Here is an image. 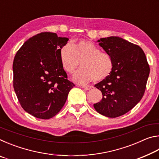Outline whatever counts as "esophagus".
<instances>
[{"label":"esophagus","mask_w":159,"mask_h":159,"mask_svg":"<svg viewBox=\"0 0 159 159\" xmlns=\"http://www.w3.org/2000/svg\"><path fill=\"white\" fill-rule=\"evenodd\" d=\"M83 88H84L86 90H89L90 89H92V87L91 86H82Z\"/></svg>","instance_id":"1"}]
</instances>
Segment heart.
<instances>
[{
    "instance_id": "obj_1",
    "label": "heart",
    "mask_w": 159,
    "mask_h": 159,
    "mask_svg": "<svg viewBox=\"0 0 159 159\" xmlns=\"http://www.w3.org/2000/svg\"><path fill=\"white\" fill-rule=\"evenodd\" d=\"M60 58L64 71L69 74L74 73L80 64L81 69L73 78L80 84L106 79L114 69V62L108 54L101 52L93 42L85 40L64 45Z\"/></svg>"
}]
</instances>
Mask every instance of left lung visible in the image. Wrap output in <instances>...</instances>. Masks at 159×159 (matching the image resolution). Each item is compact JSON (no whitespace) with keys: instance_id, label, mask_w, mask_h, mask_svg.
<instances>
[{"instance_id":"1","label":"left lung","mask_w":159,"mask_h":159,"mask_svg":"<svg viewBox=\"0 0 159 159\" xmlns=\"http://www.w3.org/2000/svg\"><path fill=\"white\" fill-rule=\"evenodd\" d=\"M98 42L111 57L114 69L109 76L95 85L103 97L94 104V108L107 117L120 116L143 97L149 75V64L139 45L121 38L110 36Z\"/></svg>"}]
</instances>
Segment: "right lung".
I'll return each mask as SVG.
<instances>
[{"mask_svg":"<svg viewBox=\"0 0 159 159\" xmlns=\"http://www.w3.org/2000/svg\"><path fill=\"white\" fill-rule=\"evenodd\" d=\"M69 39L42 32L28 39L13 61V87L21 106L34 117L49 119L57 114L74 84L61 66L60 49Z\"/></svg>","mask_w":159,"mask_h":159,"instance_id":"add662e5","label":"right lung"}]
</instances>
